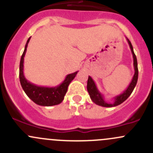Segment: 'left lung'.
Returning a JSON list of instances; mask_svg holds the SVG:
<instances>
[{
    "instance_id": "obj_1",
    "label": "left lung",
    "mask_w": 153,
    "mask_h": 153,
    "mask_svg": "<svg viewBox=\"0 0 153 153\" xmlns=\"http://www.w3.org/2000/svg\"><path fill=\"white\" fill-rule=\"evenodd\" d=\"M126 40H127V42L129 45V48H130L131 52H132V58H133V66L134 69H135V73H134L133 78H132L130 84H129V86H127V88L125 89L124 92L121 94H120V95L114 97L113 102L109 103L106 102L105 101L104 95H103L100 92V91L98 90L95 81H93V79H92L90 76H89L87 81V86H86V87H87V91L88 92H89V96H90L91 100H92L95 104H96L97 105L104 106V107H113V106H116L119 105V104H122L124 101H126V100L129 98V96L131 95L132 91H133L135 85H136L138 77V63H137V58L135 53H134L133 47H132V44H131V42L129 41V40L127 38H126Z\"/></svg>"
}]
</instances>
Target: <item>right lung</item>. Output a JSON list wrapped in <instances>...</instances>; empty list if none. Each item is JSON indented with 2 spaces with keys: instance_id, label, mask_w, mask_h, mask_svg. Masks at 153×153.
I'll return each mask as SVG.
<instances>
[{
  "instance_id": "right-lung-1",
  "label": "right lung",
  "mask_w": 153,
  "mask_h": 153,
  "mask_svg": "<svg viewBox=\"0 0 153 153\" xmlns=\"http://www.w3.org/2000/svg\"><path fill=\"white\" fill-rule=\"evenodd\" d=\"M30 38L31 37L27 40V44L25 45V49L23 52L22 56H21V61H20L19 78L21 86H22L23 89L27 94V96L38 105L44 106L58 105L63 101L64 96L67 92L68 86L76 76L78 71L67 75L64 81L61 84L56 86H52V87L41 86L29 82L24 76V56H25L26 52H27V46H28Z\"/></svg>"
}]
</instances>
